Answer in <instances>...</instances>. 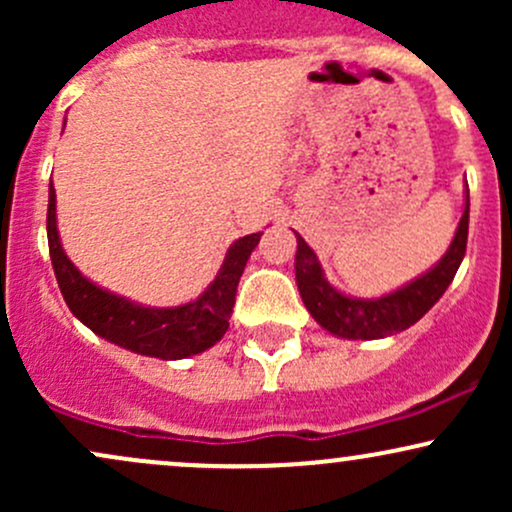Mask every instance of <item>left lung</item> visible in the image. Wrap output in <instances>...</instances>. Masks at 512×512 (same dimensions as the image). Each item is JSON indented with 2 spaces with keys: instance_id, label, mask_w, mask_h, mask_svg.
Returning a JSON list of instances; mask_svg holds the SVG:
<instances>
[{
  "instance_id": "obj_1",
  "label": "left lung",
  "mask_w": 512,
  "mask_h": 512,
  "mask_svg": "<svg viewBox=\"0 0 512 512\" xmlns=\"http://www.w3.org/2000/svg\"><path fill=\"white\" fill-rule=\"evenodd\" d=\"M467 231L469 199L460 226H457L455 240H452L443 260L428 274L411 281L409 286L390 293V296L378 298V301H358V298H349L344 293L334 291L322 276L315 252L308 248V243L301 236H296V281L305 308L327 332L346 339H378L407 330L436 305L438 298L450 286V281L455 279L464 250H467Z\"/></svg>"
}]
</instances>
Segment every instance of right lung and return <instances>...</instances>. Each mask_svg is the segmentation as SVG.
<instances>
[{"instance_id":"1","label":"right lung","mask_w":512,"mask_h":512,"mask_svg":"<svg viewBox=\"0 0 512 512\" xmlns=\"http://www.w3.org/2000/svg\"><path fill=\"white\" fill-rule=\"evenodd\" d=\"M262 233H252L236 240L228 250L226 260L214 284L209 286L195 303L180 308H142L125 298L98 289L96 284L84 279L72 262L64 255L55 223V187L50 185L48 199V245L50 260L55 269L57 284L67 301L69 310L91 327L98 337L134 351L142 356L185 358L202 354L214 346L228 330L240 274L250 252L260 243Z\"/></svg>"}]
</instances>
